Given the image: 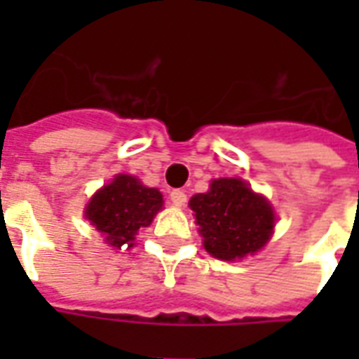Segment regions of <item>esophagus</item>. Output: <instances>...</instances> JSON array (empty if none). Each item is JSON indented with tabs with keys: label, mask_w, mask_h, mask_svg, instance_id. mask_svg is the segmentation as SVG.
Masks as SVG:
<instances>
[{
	"label": "esophagus",
	"mask_w": 359,
	"mask_h": 359,
	"mask_svg": "<svg viewBox=\"0 0 359 359\" xmlns=\"http://www.w3.org/2000/svg\"><path fill=\"white\" fill-rule=\"evenodd\" d=\"M169 196H171L172 205H177V208H182V205L187 203V194H184L182 190H172Z\"/></svg>",
	"instance_id": "obj_1"
}]
</instances>
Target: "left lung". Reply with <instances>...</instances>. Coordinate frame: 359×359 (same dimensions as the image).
<instances>
[{"label": "left lung", "mask_w": 359, "mask_h": 359, "mask_svg": "<svg viewBox=\"0 0 359 359\" xmlns=\"http://www.w3.org/2000/svg\"><path fill=\"white\" fill-rule=\"evenodd\" d=\"M188 205L200 226L203 248L223 262L256 254L273 234L275 211L271 203L242 179L211 180L210 190L192 196Z\"/></svg>", "instance_id": "1"}]
</instances>
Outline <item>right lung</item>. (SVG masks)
<instances>
[{"label":"right lung","mask_w":359,"mask_h":359,"mask_svg":"<svg viewBox=\"0 0 359 359\" xmlns=\"http://www.w3.org/2000/svg\"><path fill=\"white\" fill-rule=\"evenodd\" d=\"M163 208V196L157 188H148L133 175H117L109 184L100 188L84 210V215L103 234L105 244L121 250L134 246L136 233L148 226Z\"/></svg>","instance_id":"1"}]
</instances>
